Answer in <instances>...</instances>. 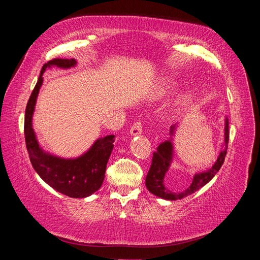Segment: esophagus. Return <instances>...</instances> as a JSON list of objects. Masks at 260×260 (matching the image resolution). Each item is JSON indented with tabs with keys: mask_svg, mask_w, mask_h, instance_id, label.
Listing matches in <instances>:
<instances>
[{
	"mask_svg": "<svg viewBox=\"0 0 260 260\" xmlns=\"http://www.w3.org/2000/svg\"><path fill=\"white\" fill-rule=\"evenodd\" d=\"M141 133H142V123H141L140 121H137L131 127L130 135H131V137H137V136H140Z\"/></svg>",
	"mask_w": 260,
	"mask_h": 260,
	"instance_id": "obj_1",
	"label": "esophagus"
}]
</instances>
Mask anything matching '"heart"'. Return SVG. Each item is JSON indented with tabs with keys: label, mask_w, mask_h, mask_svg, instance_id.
<instances>
[{
	"label": "heart",
	"mask_w": 260,
	"mask_h": 260,
	"mask_svg": "<svg viewBox=\"0 0 260 260\" xmlns=\"http://www.w3.org/2000/svg\"><path fill=\"white\" fill-rule=\"evenodd\" d=\"M169 90H170V85L167 84V83H165L164 85L159 86V88L156 90L155 95H156V98H162L164 95H166V94L169 92ZM192 99L193 98H192V94L191 93H187V92L182 93L179 96V99H178V104L181 105V106L187 105L188 103H191Z\"/></svg>",
	"instance_id": "1"
}]
</instances>
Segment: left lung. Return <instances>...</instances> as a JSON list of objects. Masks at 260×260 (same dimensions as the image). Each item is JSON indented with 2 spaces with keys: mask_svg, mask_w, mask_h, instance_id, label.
Returning a JSON list of instances; mask_svg holds the SVG:
<instances>
[{
  "mask_svg": "<svg viewBox=\"0 0 260 260\" xmlns=\"http://www.w3.org/2000/svg\"><path fill=\"white\" fill-rule=\"evenodd\" d=\"M179 127V123L172 124L170 127L169 140L164 141L162 143L158 145L156 148V152L153 153V159H152V166L149 168L148 174L145 179V185L147 190L151 192L153 195L157 198L166 200V201H177L181 200L186 196L193 194L201 187L207 184L209 181L216 176L217 172L221 168L222 164L224 161V157L226 154L228 143H229V122H228V118L224 119V141L222 144V148L220 151L216 162L212 166L204 171H199L193 176L192 183L188 185L184 191L182 192H174L165 184V177L169 171L171 164L174 161L175 156V148H174V137L176 135L177 128Z\"/></svg>",
  "mask_w": 260,
  "mask_h": 260,
  "instance_id": "left-lung-1",
  "label": "left lung"
}]
</instances>
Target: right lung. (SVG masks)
I'll return each mask as SVG.
<instances>
[{
	"instance_id": "1",
	"label": "right lung",
	"mask_w": 260,
	"mask_h": 260,
	"mask_svg": "<svg viewBox=\"0 0 260 260\" xmlns=\"http://www.w3.org/2000/svg\"><path fill=\"white\" fill-rule=\"evenodd\" d=\"M76 66L75 58H55L42 67L26 107L25 140L32 167L46 184L69 198L84 199L96 192L103 184L106 165L114 148L115 136L99 138L82 155L75 158H64L46 152L39 143L32 127L37 99L43 83L45 70L52 67L69 69Z\"/></svg>"
}]
</instances>
